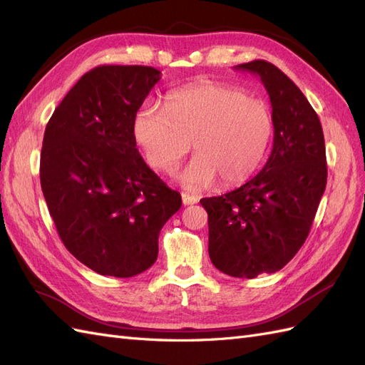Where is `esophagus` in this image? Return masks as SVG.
Wrapping results in <instances>:
<instances>
[{
    "label": "esophagus",
    "mask_w": 365,
    "mask_h": 365,
    "mask_svg": "<svg viewBox=\"0 0 365 365\" xmlns=\"http://www.w3.org/2000/svg\"><path fill=\"white\" fill-rule=\"evenodd\" d=\"M181 197H182V204L184 205H192V204L197 202V197L193 196V195H189V193H182Z\"/></svg>",
    "instance_id": "1"
}]
</instances>
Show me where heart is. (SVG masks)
I'll list each match as a JSON object with an SVG mask.
<instances>
[{"label": "heart", "instance_id": "b5f03b06", "mask_svg": "<svg viewBox=\"0 0 365 365\" xmlns=\"http://www.w3.org/2000/svg\"><path fill=\"white\" fill-rule=\"evenodd\" d=\"M268 103L240 88L195 83L165 96L164 109L143 103L132 134L153 170L172 172L190 152L196 157L178 175L187 190H204L247 181L259 169L272 138Z\"/></svg>", "mask_w": 365, "mask_h": 365}]
</instances>
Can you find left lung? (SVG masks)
Segmentation results:
<instances>
[{
	"instance_id": "left-lung-1",
	"label": "left lung",
	"mask_w": 365,
	"mask_h": 365,
	"mask_svg": "<svg viewBox=\"0 0 365 365\" xmlns=\"http://www.w3.org/2000/svg\"><path fill=\"white\" fill-rule=\"evenodd\" d=\"M235 70L256 74L267 90L274 145L252 180L201 204L215 267L231 277L254 279L280 271L304 244L326 189V146L314 108L282 70L267 61Z\"/></svg>"
}]
</instances>
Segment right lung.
<instances>
[{
	"mask_svg": "<svg viewBox=\"0 0 365 365\" xmlns=\"http://www.w3.org/2000/svg\"><path fill=\"white\" fill-rule=\"evenodd\" d=\"M161 73L102 65L81 77L47 123L41 187L65 248L102 275L134 277L157 260L160 231L181 208L143 160L132 120Z\"/></svg>",
	"mask_w": 365,
	"mask_h": 365,
	"instance_id": "obj_1",
	"label": "right lung"
}]
</instances>
